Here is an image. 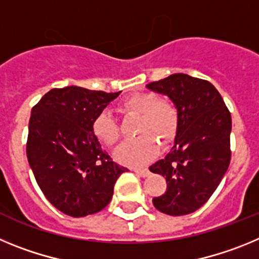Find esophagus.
I'll return each instance as SVG.
<instances>
[{"instance_id":"obj_1","label":"esophagus","mask_w":259,"mask_h":259,"mask_svg":"<svg viewBox=\"0 0 259 259\" xmlns=\"http://www.w3.org/2000/svg\"><path fill=\"white\" fill-rule=\"evenodd\" d=\"M132 171L136 172L139 176H143V178L149 175V170H148V168H132Z\"/></svg>"}]
</instances>
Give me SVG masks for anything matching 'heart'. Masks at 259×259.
I'll use <instances>...</instances> for the list:
<instances>
[{"instance_id": "1", "label": "heart", "mask_w": 259, "mask_h": 259, "mask_svg": "<svg viewBox=\"0 0 259 259\" xmlns=\"http://www.w3.org/2000/svg\"><path fill=\"white\" fill-rule=\"evenodd\" d=\"M123 113L139 115L135 135L139 137L122 144L115 150V158L127 166H141L157 154L156 143L167 144L174 137L179 122V114L172 102L158 98L154 93H135L120 101ZM95 137L107 146L119 141L118 123L109 111L96 116L92 125Z\"/></svg>"}]
</instances>
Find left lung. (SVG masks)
I'll return each mask as SVG.
<instances>
[{
  "label": "left lung",
  "instance_id": "obj_1",
  "mask_svg": "<svg viewBox=\"0 0 259 259\" xmlns=\"http://www.w3.org/2000/svg\"><path fill=\"white\" fill-rule=\"evenodd\" d=\"M146 87L166 95L179 114L172 148L149 167L167 183L153 205L174 217L191 214L211 197L230 166L231 113L207 80L172 74Z\"/></svg>",
  "mask_w": 259,
  "mask_h": 259
}]
</instances>
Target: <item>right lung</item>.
<instances>
[{
	"label": "right lung",
	"instance_id": "add662e5",
	"mask_svg": "<svg viewBox=\"0 0 259 259\" xmlns=\"http://www.w3.org/2000/svg\"><path fill=\"white\" fill-rule=\"evenodd\" d=\"M119 95L71 85L52 89L32 107L28 163L48 201L70 217L101 211L127 171L113 162L92 131L96 116Z\"/></svg>",
	"mask_w": 259,
	"mask_h": 259
}]
</instances>
